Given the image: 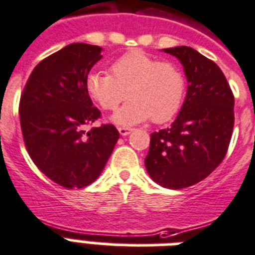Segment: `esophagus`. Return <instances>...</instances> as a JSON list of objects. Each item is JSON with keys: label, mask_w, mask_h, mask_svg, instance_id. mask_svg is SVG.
I'll return each instance as SVG.
<instances>
[{"label": "esophagus", "mask_w": 255, "mask_h": 255, "mask_svg": "<svg viewBox=\"0 0 255 255\" xmlns=\"http://www.w3.org/2000/svg\"><path fill=\"white\" fill-rule=\"evenodd\" d=\"M118 131L121 135H128V134L131 133V129L130 128H118Z\"/></svg>", "instance_id": "obj_1"}]
</instances>
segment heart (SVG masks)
Wrapping results in <instances>:
<instances>
[{"label": "heart", "mask_w": 255, "mask_h": 255, "mask_svg": "<svg viewBox=\"0 0 255 255\" xmlns=\"http://www.w3.org/2000/svg\"><path fill=\"white\" fill-rule=\"evenodd\" d=\"M110 72L90 73L85 88L104 110L117 109L128 92L130 101L112 117L117 125H135L149 118L162 124L178 113L186 85L175 64L131 50L114 61Z\"/></svg>", "instance_id": "obj_1"}]
</instances>
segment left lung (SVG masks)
<instances>
[{
	"label": "left lung",
	"instance_id": "obj_1",
	"mask_svg": "<svg viewBox=\"0 0 255 255\" xmlns=\"http://www.w3.org/2000/svg\"><path fill=\"white\" fill-rule=\"evenodd\" d=\"M178 58L186 98L170 128L150 134L146 170L155 183L183 189L202 181L226 155L234 126V96L216 62L189 46L163 49Z\"/></svg>",
	"mask_w": 255,
	"mask_h": 255
}]
</instances>
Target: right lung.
<instances>
[{"label": "right lung", "mask_w": 255, "mask_h": 255, "mask_svg": "<svg viewBox=\"0 0 255 255\" xmlns=\"http://www.w3.org/2000/svg\"><path fill=\"white\" fill-rule=\"evenodd\" d=\"M102 47L70 43L42 60L23 89L19 121L31 161L66 189H82L104 170L120 133L113 125L85 131L100 118L85 82Z\"/></svg>", "instance_id": "right-lung-1"}]
</instances>
